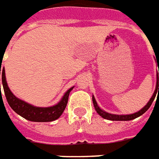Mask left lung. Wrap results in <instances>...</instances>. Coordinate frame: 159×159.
I'll list each match as a JSON object with an SVG mask.
<instances>
[{
    "label": "left lung",
    "instance_id": "8db88e82",
    "mask_svg": "<svg viewBox=\"0 0 159 159\" xmlns=\"http://www.w3.org/2000/svg\"><path fill=\"white\" fill-rule=\"evenodd\" d=\"M157 59V57H156ZM157 67H158L159 69V60L158 59H157ZM158 75L159 72L157 74V84H156V90L154 91V93H153V95L151 97V98L150 99V101L147 103V105L145 106L143 109H141L139 112H134V113H132V114H127V115H118V114H112V113H109V112H105V111H103L100 107L98 106V104H97L96 99H95V98L94 96H92V101H93V105H94V107H95V110L97 111V112L101 116L102 118H104V119H107V120H134L135 118L139 117L141 115H143V113H144L151 106V104H152V102L154 101V99H155V97H156V94L159 93V84H158ZM159 90V92H157V90Z\"/></svg>",
    "mask_w": 159,
    "mask_h": 159
}]
</instances>
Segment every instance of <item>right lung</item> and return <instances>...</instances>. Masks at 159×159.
Returning <instances> with one entry per match:
<instances>
[{"instance_id":"right-lung-1","label":"right lung","mask_w":159,"mask_h":159,"mask_svg":"<svg viewBox=\"0 0 159 159\" xmlns=\"http://www.w3.org/2000/svg\"><path fill=\"white\" fill-rule=\"evenodd\" d=\"M2 67V65H1ZM0 67V75L2 74V86L4 93L7 98L9 107H11L15 112L20 116L25 118L30 121H35V122H48L57 120L60 117L62 112H64L66 106L68 104L69 96L70 91L72 90V88L66 91L61 101L58 103L57 105L52 106L50 107H37L34 106H31L26 102L21 100L15 96L14 94L9 90L6 76H5V69L3 68L1 70ZM0 91H1V84H0Z\"/></svg>"}]
</instances>
